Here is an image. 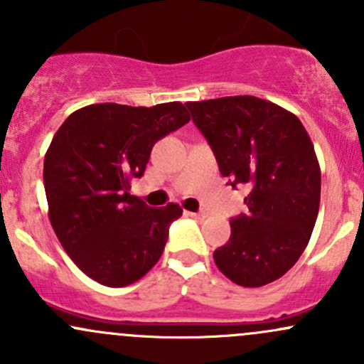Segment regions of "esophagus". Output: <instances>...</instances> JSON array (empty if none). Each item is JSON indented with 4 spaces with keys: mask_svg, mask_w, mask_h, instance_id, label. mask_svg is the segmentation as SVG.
<instances>
[{
    "mask_svg": "<svg viewBox=\"0 0 364 364\" xmlns=\"http://www.w3.org/2000/svg\"><path fill=\"white\" fill-rule=\"evenodd\" d=\"M190 216H193V218H199V220H203V218H205V216H208V213H204V211H199V213H188Z\"/></svg>",
    "mask_w": 364,
    "mask_h": 364,
    "instance_id": "obj_1",
    "label": "esophagus"
}]
</instances>
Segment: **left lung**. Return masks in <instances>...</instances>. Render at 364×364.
<instances>
[{
    "label": "left lung",
    "instance_id": "left-lung-1",
    "mask_svg": "<svg viewBox=\"0 0 364 364\" xmlns=\"http://www.w3.org/2000/svg\"><path fill=\"white\" fill-rule=\"evenodd\" d=\"M186 107L223 178L248 190V213L230 220L215 264L241 287L278 280L304 252L318 215L321 167L310 135L287 109L250 95Z\"/></svg>",
    "mask_w": 364,
    "mask_h": 364
}]
</instances>
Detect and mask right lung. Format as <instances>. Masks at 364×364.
I'll return each mask as SVG.
<instances>
[{
  "label": "right lung",
  "mask_w": 364,
  "mask_h": 364,
  "mask_svg": "<svg viewBox=\"0 0 364 364\" xmlns=\"http://www.w3.org/2000/svg\"><path fill=\"white\" fill-rule=\"evenodd\" d=\"M190 121L181 102L153 107L93 104L72 112L43 160L49 220L84 274L107 287L141 280L161 257L178 204L130 196L156 141Z\"/></svg>",
  "instance_id": "add662e5"
}]
</instances>
